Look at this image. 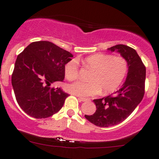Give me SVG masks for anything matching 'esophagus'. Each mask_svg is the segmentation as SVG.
<instances>
[{"instance_id":"esophagus-1","label":"esophagus","mask_w":159,"mask_h":159,"mask_svg":"<svg viewBox=\"0 0 159 159\" xmlns=\"http://www.w3.org/2000/svg\"><path fill=\"white\" fill-rule=\"evenodd\" d=\"M78 99L79 100L80 102H86V101H87V98H82V97H78Z\"/></svg>"}]
</instances>
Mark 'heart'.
<instances>
[{"label":"heart","instance_id":"heart-1","mask_svg":"<svg viewBox=\"0 0 159 159\" xmlns=\"http://www.w3.org/2000/svg\"><path fill=\"white\" fill-rule=\"evenodd\" d=\"M84 64L93 69L90 81H78L67 85L66 90L78 96H92L99 93H109L120 87L128 72V62L121 56L109 54H92L84 60ZM66 78L73 81L78 77L79 63L77 59L69 61L64 66Z\"/></svg>","mask_w":159,"mask_h":159}]
</instances>
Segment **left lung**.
<instances>
[{
  "mask_svg": "<svg viewBox=\"0 0 159 159\" xmlns=\"http://www.w3.org/2000/svg\"><path fill=\"white\" fill-rule=\"evenodd\" d=\"M116 52L128 62L125 81L112 96L94 99L96 111L93 115H85L91 123L99 127H110L124 121L139 105L144 96L146 68L134 49L125 45L107 48Z\"/></svg>",
  "mask_w": 159,
  "mask_h": 159,
  "instance_id": "obj_1",
  "label": "left lung"
}]
</instances>
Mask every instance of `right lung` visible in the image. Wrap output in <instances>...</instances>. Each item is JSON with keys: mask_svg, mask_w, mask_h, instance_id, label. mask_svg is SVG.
Returning <instances> with one entry per match:
<instances>
[{"mask_svg": "<svg viewBox=\"0 0 159 159\" xmlns=\"http://www.w3.org/2000/svg\"><path fill=\"white\" fill-rule=\"evenodd\" d=\"M72 57L48 41L34 42L18 55L12 85L16 101L27 114L42 119L62 108L69 94L50 86L63 81L64 66Z\"/></svg>", "mask_w": 159, "mask_h": 159, "instance_id": "1", "label": "right lung"}]
</instances>
